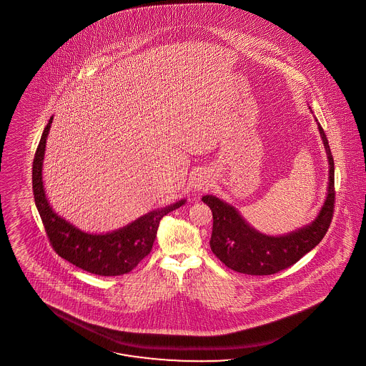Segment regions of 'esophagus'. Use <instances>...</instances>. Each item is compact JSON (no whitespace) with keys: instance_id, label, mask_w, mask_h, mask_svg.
I'll return each mask as SVG.
<instances>
[{"instance_id":"1","label":"esophagus","mask_w":366,"mask_h":366,"mask_svg":"<svg viewBox=\"0 0 366 366\" xmlns=\"http://www.w3.org/2000/svg\"><path fill=\"white\" fill-rule=\"evenodd\" d=\"M208 185H209V181L207 179V177L199 176L196 178V182H194V189L200 192V190L207 189Z\"/></svg>"}]
</instances>
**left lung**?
Returning a JSON list of instances; mask_svg holds the SVG:
<instances>
[{
    "label": "left lung",
    "instance_id": "left-lung-1",
    "mask_svg": "<svg viewBox=\"0 0 366 366\" xmlns=\"http://www.w3.org/2000/svg\"><path fill=\"white\" fill-rule=\"evenodd\" d=\"M316 124L327 154L328 187L322 208L310 223L286 234H264L247 222L234 205L212 194L202 197L205 204L211 208L214 218L209 241L211 250L222 263L233 271L247 275L275 274L298 262L315 248L327 233L334 212L335 169L325 133L317 119Z\"/></svg>",
    "mask_w": 366,
    "mask_h": 366
}]
</instances>
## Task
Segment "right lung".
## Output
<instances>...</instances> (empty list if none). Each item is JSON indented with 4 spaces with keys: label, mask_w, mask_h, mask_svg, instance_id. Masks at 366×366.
Listing matches in <instances>:
<instances>
[{
    "label": "right lung",
    "mask_w": 366,
    "mask_h": 366,
    "mask_svg": "<svg viewBox=\"0 0 366 366\" xmlns=\"http://www.w3.org/2000/svg\"><path fill=\"white\" fill-rule=\"evenodd\" d=\"M51 122L53 117L44 128L32 163L34 199L50 244L62 259L91 274L117 277L129 272L151 252L162 218L185 204L187 199L152 209L113 232L88 233L80 230L59 215L46 196L44 161Z\"/></svg>",
    "instance_id": "1"
}]
</instances>
